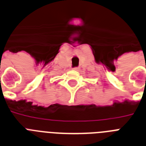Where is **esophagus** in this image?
<instances>
[{"label":"esophagus","instance_id":"esophagus-1","mask_svg":"<svg viewBox=\"0 0 146 146\" xmlns=\"http://www.w3.org/2000/svg\"><path fill=\"white\" fill-rule=\"evenodd\" d=\"M73 70L78 71L79 70V67H74V68H73Z\"/></svg>","mask_w":146,"mask_h":146}]
</instances>
